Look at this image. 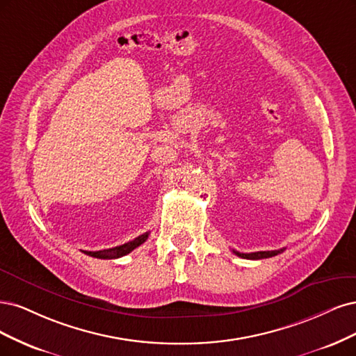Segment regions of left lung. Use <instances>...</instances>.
I'll list each match as a JSON object with an SVG mask.
<instances>
[{
  "label": "left lung",
  "instance_id": "obj_1",
  "mask_svg": "<svg viewBox=\"0 0 356 356\" xmlns=\"http://www.w3.org/2000/svg\"><path fill=\"white\" fill-rule=\"evenodd\" d=\"M285 248H281V250H272V251H256V253H239V251H235L234 253L239 257L243 259H250V260H260V259H269V257H273L277 256L280 253H282Z\"/></svg>",
  "mask_w": 356,
  "mask_h": 356
}]
</instances>
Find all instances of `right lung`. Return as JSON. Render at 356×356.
Returning a JSON list of instances; mask_svg holds the SVG:
<instances>
[{"mask_svg": "<svg viewBox=\"0 0 356 356\" xmlns=\"http://www.w3.org/2000/svg\"><path fill=\"white\" fill-rule=\"evenodd\" d=\"M147 236H149V232H145L122 245L108 248V250H99V251H83V253L87 256H91V257H96V259H118V257H122L125 254L131 253L134 248L142 245L147 239Z\"/></svg>", "mask_w": 356, "mask_h": 356, "instance_id": "obj_1", "label": "right lung"}]
</instances>
